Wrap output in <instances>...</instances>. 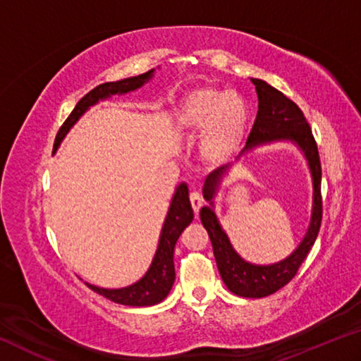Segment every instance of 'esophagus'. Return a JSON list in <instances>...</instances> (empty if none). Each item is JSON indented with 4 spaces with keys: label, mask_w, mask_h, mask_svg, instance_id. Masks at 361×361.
I'll use <instances>...</instances> for the list:
<instances>
[{
    "label": "esophagus",
    "mask_w": 361,
    "mask_h": 361,
    "mask_svg": "<svg viewBox=\"0 0 361 361\" xmlns=\"http://www.w3.org/2000/svg\"><path fill=\"white\" fill-rule=\"evenodd\" d=\"M189 199H191V205H192L194 213H195V215H197L199 210H200V207H202V204H204L202 195L194 191V192H191V195H189Z\"/></svg>",
    "instance_id": "obj_1"
}]
</instances>
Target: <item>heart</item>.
<instances>
[{
    "label": "heart",
    "instance_id": "1",
    "mask_svg": "<svg viewBox=\"0 0 361 361\" xmlns=\"http://www.w3.org/2000/svg\"><path fill=\"white\" fill-rule=\"evenodd\" d=\"M175 130L183 138L199 135L200 159L212 167L231 162L247 138L250 111L245 99L215 85L195 87L175 109Z\"/></svg>",
    "mask_w": 361,
    "mask_h": 361
}]
</instances>
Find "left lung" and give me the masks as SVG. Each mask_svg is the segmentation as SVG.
Here are the masks:
<instances>
[{"label":"left lung","instance_id":"obj_1","mask_svg":"<svg viewBox=\"0 0 361 361\" xmlns=\"http://www.w3.org/2000/svg\"><path fill=\"white\" fill-rule=\"evenodd\" d=\"M258 94V114L255 126L247 140L242 156L248 154L261 146L274 143H291L302 152L312 176V210L307 231L299 245L286 256L272 264H255L243 259L232 247L228 234L215 213V195L223 180L229 175V166H223L207 176L204 185V199L209 202L200 209V221L209 232L213 255L224 285L228 290L242 298H264L282 288L296 276L299 266L312 248L319 235L322 223V167L317 143L310 132L301 109L295 102L269 85L262 79L250 78Z\"/></svg>","mask_w":361,"mask_h":361}]
</instances>
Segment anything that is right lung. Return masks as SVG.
I'll return each mask as SVG.
<instances>
[{"label":"right lung","mask_w":361,"mask_h":361,"mask_svg":"<svg viewBox=\"0 0 361 361\" xmlns=\"http://www.w3.org/2000/svg\"><path fill=\"white\" fill-rule=\"evenodd\" d=\"M154 68L143 73V75L132 76L121 79V81L114 82H105L97 85L95 89L85 94L78 105L73 109L68 119L63 122L60 130L56 137V143H54V152L59 149L60 143L63 142L66 133L76 122L82 118L84 113L90 109V106L97 105L99 102L111 99L113 95H126L133 90H138L143 87L146 82H149L152 76H154ZM194 218V212L191 202H189V189L186 183H180L175 189V194L170 202L167 216L164 219L161 235H159L157 250L154 253V258L151 261V266L148 267L145 276L137 280L135 283L122 286V288H102V286L92 285L85 282L90 290H94L99 295L105 296L106 299L113 302H118L122 305H132V307H146V305L159 304L172 290L175 282V264H173V252L175 243L185 231L186 226L191 224Z\"/></svg>","instance_id":"add662e5"}]
</instances>
